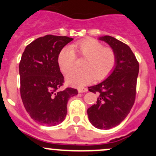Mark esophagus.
Masks as SVG:
<instances>
[{
    "label": "esophagus",
    "mask_w": 156,
    "mask_h": 156,
    "mask_svg": "<svg viewBox=\"0 0 156 156\" xmlns=\"http://www.w3.org/2000/svg\"><path fill=\"white\" fill-rule=\"evenodd\" d=\"M87 88L81 87L78 89V92H79V93H84V92H87Z\"/></svg>",
    "instance_id": "obj_1"
}]
</instances>
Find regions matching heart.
Returning a JSON list of instances; mask_svg holds the SVG:
<instances>
[{"label": "heart", "mask_w": 156, "mask_h": 156, "mask_svg": "<svg viewBox=\"0 0 156 156\" xmlns=\"http://www.w3.org/2000/svg\"><path fill=\"white\" fill-rule=\"evenodd\" d=\"M85 58L83 63L84 68L70 69L75 64V55ZM58 64L63 73H66V82L73 87H81L92 82L106 79L113 72L116 66V55L110 47L103 44L93 38H86L73 44L70 48H63L58 55Z\"/></svg>", "instance_id": "obj_1"}]
</instances>
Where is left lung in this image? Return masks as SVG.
I'll return each instance as SVG.
<instances>
[{"label": "left lung", "instance_id": "obj_1", "mask_svg": "<svg viewBox=\"0 0 156 156\" xmlns=\"http://www.w3.org/2000/svg\"><path fill=\"white\" fill-rule=\"evenodd\" d=\"M108 43L116 55V66L103 82L89 87L98 94L97 103L87 109L89 120L98 129L118 126L127 116L136 98L139 63L128 45L110 36L99 38Z\"/></svg>", "mask_w": 156, "mask_h": 156}]
</instances>
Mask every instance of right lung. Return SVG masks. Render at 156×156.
<instances>
[{
  "label": "right lung",
  "mask_w": 156,
  "mask_h": 156,
  "mask_svg": "<svg viewBox=\"0 0 156 156\" xmlns=\"http://www.w3.org/2000/svg\"><path fill=\"white\" fill-rule=\"evenodd\" d=\"M73 38L46 35L27 45L19 62L20 94L32 119L42 125L55 126L65 119L69 99L76 89L60 90L64 76L58 64L59 51Z\"/></svg>",
  "instance_id": "1"
}]
</instances>
